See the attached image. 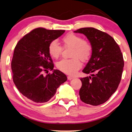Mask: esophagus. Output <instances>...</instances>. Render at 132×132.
<instances>
[{
	"mask_svg": "<svg viewBox=\"0 0 132 132\" xmlns=\"http://www.w3.org/2000/svg\"><path fill=\"white\" fill-rule=\"evenodd\" d=\"M73 78H74L73 77H72V76H68L67 77V79H68V80H71V79H73Z\"/></svg>",
	"mask_w": 132,
	"mask_h": 132,
	"instance_id": "1",
	"label": "esophagus"
}]
</instances>
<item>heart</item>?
<instances>
[{"mask_svg": "<svg viewBox=\"0 0 132 132\" xmlns=\"http://www.w3.org/2000/svg\"><path fill=\"white\" fill-rule=\"evenodd\" d=\"M65 48H71L70 59H62L57 63V69L67 75H73L82 67L80 60L85 62L92 54V46L87 41L84 40L79 35L69 34L62 39ZM62 52V48L56 41H52L48 46V53L52 57L57 59Z\"/></svg>", "mask_w": 132, "mask_h": 132, "instance_id": "b5f03b06", "label": "heart"}]
</instances>
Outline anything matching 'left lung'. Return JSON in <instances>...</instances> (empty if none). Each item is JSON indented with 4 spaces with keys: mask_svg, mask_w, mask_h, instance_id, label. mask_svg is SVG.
<instances>
[{
    "mask_svg": "<svg viewBox=\"0 0 132 132\" xmlns=\"http://www.w3.org/2000/svg\"><path fill=\"white\" fill-rule=\"evenodd\" d=\"M83 34L92 46V55L83 73L91 76L81 78L80 100L93 106L108 100L116 91L121 79L124 60L120 47L109 34L94 28L75 30Z\"/></svg>",
    "mask_w": 132,
    "mask_h": 132,
    "instance_id": "left-lung-1",
    "label": "left lung"
}]
</instances>
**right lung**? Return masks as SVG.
Returning <instances> with one entry per match:
<instances>
[{"mask_svg": "<svg viewBox=\"0 0 132 132\" xmlns=\"http://www.w3.org/2000/svg\"><path fill=\"white\" fill-rule=\"evenodd\" d=\"M65 32L38 28L24 35L16 45L11 62L12 79L20 93L35 103L48 102L57 88L67 80L66 75L54 65L48 53V46ZM53 70L46 76L44 72Z\"/></svg>", "mask_w": 132, "mask_h": 132, "instance_id": "right-lung-1", "label": "right lung"}]
</instances>
